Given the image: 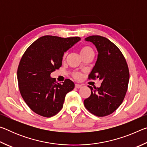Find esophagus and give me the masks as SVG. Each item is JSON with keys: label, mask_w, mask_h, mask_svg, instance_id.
<instances>
[{"label": "esophagus", "mask_w": 147, "mask_h": 147, "mask_svg": "<svg viewBox=\"0 0 147 147\" xmlns=\"http://www.w3.org/2000/svg\"><path fill=\"white\" fill-rule=\"evenodd\" d=\"M82 86L81 84H75V88H82Z\"/></svg>", "instance_id": "34e87169"}]
</instances>
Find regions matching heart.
Returning <instances> with one entry per match:
<instances>
[{
  "label": "heart",
  "mask_w": 147,
  "mask_h": 147,
  "mask_svg": "<svg viewBox=\"0 0 147 147\" xmlns=\"http://www.w3.org/2000/svg\"><path fill=\"white\" fill-rule=\"evenodd\" d=\"M80 54L82 56H83L84 55H85V54H88L89 53H91V52H93V50H92L91 48H90L89 47H82L80 50ZM66 57V54H64L63 56V59H65ZM73 77L74 78H76L77 80H79L82 78V74L79 73H73Z\"/></svg>",
  "instance_id": "1"
}]
</instances>
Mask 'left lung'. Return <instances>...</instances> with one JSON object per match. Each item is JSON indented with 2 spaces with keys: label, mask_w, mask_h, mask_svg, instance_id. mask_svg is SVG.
<instances>
[{
  "label": "left lung",
  "mask_w": 147,
  "mask_h": 147,
  "mask_svg": "<svg viewBox=\"0 0 147 147\" xmlns=\"http://www.w3.org/2000/svg\"><path fill=\"white\" fill-rule=\"evenodd\" d=\"M94 45L98 57L89 79L102 80L100 88L88 86L91 93L84 100L89 112L104 117L114 112L123 102L127 91L130 74L127 63L120 50L108 39L91 36L85 39Z\"/></svg>",
  "instance_id": "8db88e82"
}]
</instances>
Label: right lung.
Here are the masks:
<instances>
[{
  "label": "right lung",
  "instance_id": "add662e5",
  "mask_svg": "<svg viewBox=\"0 0 147 147\" xmlns=\"http://www.w3.org/2000/svg\"><path fill=\"white\" fill-rule=\"evenodd\" d=\"M80 40L79 37L44 36L34 41L22 56L17 69L19 91L36 113L51 117L63 108L65 95L74 89V84L69 79L62 84L57 83L51 74L61 66L64 53Z\"/></svg>",
  "mask_w": 147,
  "mask_h": 147
}]
</instances>
